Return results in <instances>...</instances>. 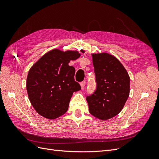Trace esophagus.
Here are the masks:
<instances>
[{
  "mask_svg": "<svg viewBox=\"0 0 159 159\" xmlns=\"http://www.w3.org/2000/svg\"><path fill=\"white\" fill-rule=\"evenodd\" d=\"M85 84H86V82H85V81H81V82L80 83V85H81V89H84V87H85Z\"/></svg>",
  "mask_w": 159,
  "mask_h": 159,
  "instance_id": "esophagus-1",
  "label": "esophagus"
}]
</instances>
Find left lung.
Segmentation results:
<instances>
[{
  "label": "left lung",
  "mask_w": 159,
  "mask_h": 159,
  "mask_svg": "<svg viewBox=\"0 0 159 159\" xmlns=\"http://www.w3.org/2000/svg\"><path fill=\"white\" fill-rule=\"evenodd\" d=\"M96 89L86 97L89 113L102 120L117 115L129 95L130 78L116 57L107 53L93 54Z\"/></svg>",
  "instance_id": "obj_1"
}]
</instances>
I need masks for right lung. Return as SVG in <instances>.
<instances>
[{"label":"right lung","instance_id":"1","mask_svg":"<svg viewBox=\"0 0 159 159\" xmlns=\"http://www.w3.org/2000/svg\"><path fill=\"white\" fill-rule=\"evenodd\" d=\"M80 56L78 52L53 50L30 68L27 92L33 107L42 116L54 119L68 111L73 93L81 89L74 80V67L68 64Z\"/></svg>","mask_w":159,"mask_h":159}]
</instances>
